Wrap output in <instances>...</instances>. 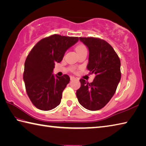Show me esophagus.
I'll return each instance as SVG.
<instances>
[{"label": "esophagus", "mask_w": 146, "mask_h": 146, "mask_svg": "<svg viewBox=\"0 0 146 146\" xmlns=\"http://www.w3.org/2000/svg\"><path fill=\"white\" fill-rule=\"evenodd\" d=\"M70 79L71 81H72V80H74V79H76V78L74 76H70Z\"/></svg>", "instance_id": "1"}]
</instances>
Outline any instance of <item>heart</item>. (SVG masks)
<instances>
[{"instance_id":"heart-1","label":"heart","mask_w":146,"mask_h":146,"mask_svg":"<svg viewBox=\"0 0 146 146\" xmlns=\"http://www.w3.org/2000/svg\"><path fill=\"white\" fill-rule=\"evenodd\" d=\"M76 50L77 51V53H78V54H79V53H81V52H82V51H87V49H86V46H85L84 45H83V44H79L76 47ZM72 69L73 71H74V70H75V68H72Z\"/></svg>"}]
</instances>
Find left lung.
Listing matches in <instances>:
<instances>
[{
	"label": "left lung",
	"mask_w": 146,
	"mask_h": 146,
	"mask_svg": "<svg viewBox=\"0 0 146 146\" xmlns=\"http://www.w3.org/2000/svg\"><path fill=\"white\" fill-rule=\"evenodd\" d=\"M89 49L87 68L95 74L92 82L80 79L81 87L76 92L81 105L90 111H97L113 97L120 81L121 62L113 48L97 37H79Z\"/></svg>",
	"instance_id": "obj_1"
}]
</instances>
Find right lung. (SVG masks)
I'll return each instance as SVG.
<instances>
[{
	"label": "right lung",
	"instance_id": "right-lung-1",
	"mask_svg": "<svg viewBox=\"0 0 146 146\" xmlns=\"http://www.w3.org/2000/svg\"><path fill=\"white\" fill-rule=\"evenodd\" d=\"M78 37L54 34L39 40L25 62L23 80L30 100L42 111H49L61 102L62 92L70 81L69 76L53 75L55 63H60L65 51L78 42Z\"/></svg>",
	"mask_w": 146,
	"mask_h": 146
}]
</instances>
